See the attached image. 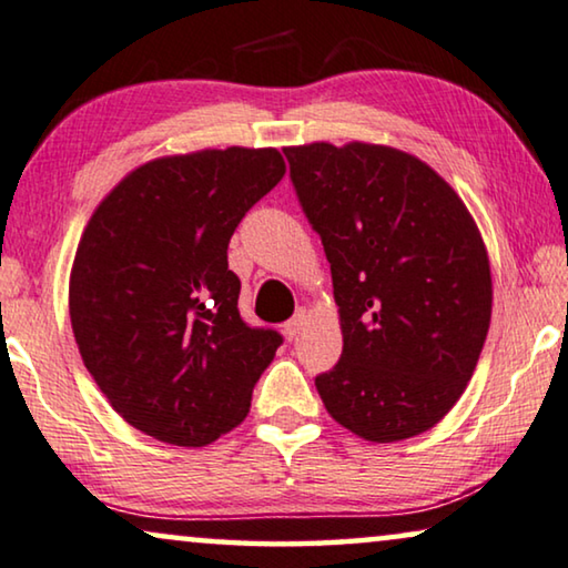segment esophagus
Returning a JSON list of instances; mask_svg holds the SVG:
<instances>
[{
    "instance_id": "obj_1",
    "label": "esophagus",
    "mask_w": 568,
    "mask_h": 568,
    "mask_svg": "<svg viewBox=\"0 0 568 568\" xmlns=\"http://www.w3.org/2000/svg\"><path fill=\"white\" fill-rule=\"evenodd\" d=\"M304 320H307V315H304V310H300V312H297V315H294L292 320H286V323H284V327H282V331H284V335H286V338H290V341H294V338H297V335L302 333V327H304Z\"/></svg>"
}]
</instances>
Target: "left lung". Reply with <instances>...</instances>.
Segmentation results:
<instances>
[{
    "instance_id": "1",
    "label": "left lung",
    "mask_w": 568,
    "mask_h": 568,
    "mask_svg": "<svg viewBox=\"0 0 568 568\" xmlns=\"http://www.w3.org/2000/svg\"><path fill=\"white\" fill-rule=\"evenodd\" d=\"M331 261L343 353L315 386L335 423L394 443L440 423L487 341L491 274L466 204L389 145L284 148Z\"/></svg>"
}]
</instances>
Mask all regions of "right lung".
Instances as JSON below:
<instances>
[{
	"instance_id": "add662e5",
	"label": "right lung",
	"mask_w": 568,
	"mask_h": 568,
	"mask_svg": "<svg viewBox=\"0 0 568 568\" xmlns=\"http://www.w3.org/2000/svg\"><path fill=\"white\" fill-rule=\"evenodd\" d=\"M276 148L148 161L81 235L69 312L81 361L114 413L171 446H207L248 415L282 335L237 312L227 243L284 176Z\"/></svg>"
}]
</instances>
